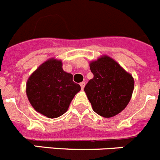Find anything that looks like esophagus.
Masks as SVG:
<instances>
[{"mask_svg": "<svg viewBox=\"0 0 160 160\" xmlns=\"http://www.w3.org/2000/svg\"><path fill=\"white\" fill-rule=\"evenodd\" d=\"M85 85H86V83H85V82L83 81V82H81V83H80V87H81L82 90H83V88H84Z\"/></svg>", "mask_w": 160, "mask_h": 160, "instance_id": "1", "label": "esophagus"}]
</instances>
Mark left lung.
<instances>
[{
	"label": "left lung",
	"mask_w": 160,
	"mask_h": 160,
	"mask_svg": "<svg viewBox=\"0 0 160 160\" xmlns=\"http://www.w3.org/2000/svg\"><path fill=\"white\" fill-rule=\"evenodd\" d=\"M93 79L84 91L94 112L104 118H111L122 112L132 98L135 81L114 59L107 55L90 62Z\"/></svg>",
	"instance_id": "left-lung-1"
}]
</instances>
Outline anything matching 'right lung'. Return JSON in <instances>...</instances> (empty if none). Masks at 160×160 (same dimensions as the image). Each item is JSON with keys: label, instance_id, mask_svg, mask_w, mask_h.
<instances>
[{"label": "right lung", "instance_id": "obj_1", "mask_svg": "<svg viewBox=\"0 0 160 160\" xmlns=\"http://www.w3.org/2000/svg\"><path fill=\"white\" fill-rule=\"evenodd\" d=\"M80 86L72 81V75L62 70L61 59L50 58L28 77L26 94L37 112L56 118L68 110Z\"/></svg>", "mask_w": 160, "mask_h": 160}]
</instances>
